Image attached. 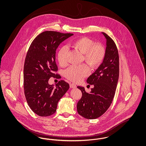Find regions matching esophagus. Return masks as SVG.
Returning a JSON list of instances; mask_svg holds the SVG:
<instances>
[{
    "instance_id": "obj_1",
    "label": "esophagus",
    "mask_w": 146,
    "mask_h": 146,
    "mask_svg": "<svg viewBox=\"0 0 146 146\" xmlns=\"http://www.w3.org/2000/svg\"><path fill=\"white\" fill-rule=\"evenodd\" d=\"M70 88H72V89H73V88H76V84H70Z\"/></svg>"
}]
</instances>
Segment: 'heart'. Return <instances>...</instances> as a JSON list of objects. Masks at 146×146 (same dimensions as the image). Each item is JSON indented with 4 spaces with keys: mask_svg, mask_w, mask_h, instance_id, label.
I'll list each match as a JSON object with an SVG mask.
<instances>
[{
    "mask_svg": "<svg viewBox=\"0 0 146 146\" xmlns=\"http://www.w3.org/2000/svg\"><path fill=\"white\" fill-rule=\"evenodd\" d=\"M71 45L83 54V59L91 68H96L102 63L106 55L104 47L99 44H96L91 39L83 37L72 42ZM67 49L62 46L57 53V60L61 66L67 64ZM90 72L89 67L85 64L79 66H71L65 70L66 77L74 82H79L87 76Z\"/></svg>",
    "mask_w": 146,
    "mask_h": 146,
    "instance_id": "obj_1",
    "label": "heart"
}]
</instances>
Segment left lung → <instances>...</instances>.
Masks as SVG:
<instances>
[{
	"mask_svg": "<svg viewBox=\"0 0 146 146\" xmlns=\"http://www.w3.org/2000/svg\"><path fill=\"white\" fill-rule=\"evenodd\" d=\"M106 55L102 64L89 76L86 82L93 85L89 93L85 88L78 86L82 92L76 108L79 115L88 119H94L104 114L111 104L114 96L119 74L118 49L114 42L105 33Z\"/></svg>",
	"mask_w": 146,
	"mask_h": 146,
	"instance_id": "1",
	"label": "left lung"
}]
</instances>
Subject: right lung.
<instances>
[{
    "label": "right lung",
    "mask_w": 146,
    "mask_h": 146,
    "mask_svg": "<svg viewBox=\"0 0 146 146\" xmlns=\"http://www.w3.org/2000/svg\"><path fill=\"white\" fill-rule=\"evenodd\" d=\"M72 33L45 31L31 43L26 55L23 69V86L27 104L39 116L48 117L55 113L59 100L70 85L64 80L54 87L49 85L51 77L59 75L55 62L56 50L59 45L72 36Z\"/></svg>",
    "instance_id": "add662e5"
}]
</instances>
